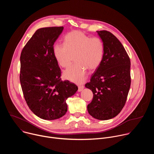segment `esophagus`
Returning a JSON list of instances; mask_svg holds the SVG:
<instances>
[{
  "label": "esophagus",
  "instance_id": "esophagus-1",
  "mask_svg": "<svg viewBox=\"0 0 154 154\" xmlns=\"http://www.w3.org/2000/svg\"><path fill=\"white\" fill-rule=\"evenodd\" d=\"M83 88H84V86H83V85H79V86H78V91H79V92L82 91L83 90Z\"/></svg>",
  "mask_w": 154,
  "mask_h": 154
}]
</instances>
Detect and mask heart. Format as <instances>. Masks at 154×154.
<instances>
[{
  "label": "heart",
  "instance_id": "1",
  "mask_svg": "<svg viewBox=\"0 0 154 154\" xmlns=\"http://www.w3.org/2000/svg\"><path fill=\"white\" fill-rule=\"evenodd\" d=\"M64 44H55L52 48L54 57L62 68L71 64V54H74L77 63L64 72V77L81 84L87 77V69L94 71L101 63L104 55V44L99 37L91 38L84 32L74 30L64 36Z\"/></svg>",
  "mask_w": 154,
  "mask_h": 154
}]
</instances>
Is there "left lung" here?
<instances>
[{
    "mask_svg": "<svg viewBox=\"0 0 154 154\" xmlns=\"http://www.w3.org/2000/svg\"><path fill=\"white\" fill-rule=\"evenodd\" d=\"M104 44L99 66L85 87L93 98L87 106L89 114L99 120L115 118L124 106L131 83L130 60L124 46L111 32H97Z\"/></svg>",
    "mask_w": 154,
    "mask_h": 154,
    "instance_id": "obj_1",
    "label": "left lung"
}]
</instances>
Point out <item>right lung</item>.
Wrapping results in <instances>:
<instances>
[{
  "instance_id": "right-lung-1",
  "label": "right lung",
  "mask_w": 154,
  "mask_h": 154,
  "mask_svg": "<svg viewBox=\"0 0 154 154\" xmlns=\"http://www.w3.org/2000/svg\"><path fill=\"white\" fill-rule=\"evenodd\" d=\"M63 27L37 30L27 42L20 57V82L30 110L39 118L54 120L68 110L66 99L78 90L76 85L62 81L61 69L52 48Z\"/></svg>"
}]
</instances>
